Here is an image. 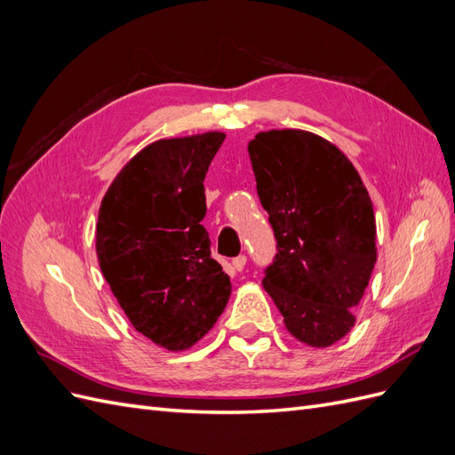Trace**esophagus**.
<instances>
[{
    "label": "esophagus",
    "mask_w": 455,
    "mask_h": 455,
    "mask_svg": "<svg viewBox=\"0 0 455 455\" xmlns=\"http://www.w3.org/2000/svg\"><path fill=\"white\" fill-rule=\"evenodd\" d=\"M231 264H233V267H235L237 271H243L244 266H246V256L241 254V256H237V258H233Z\"/></svg>",
    "instance_id": "obj_1"
}]
</instances>
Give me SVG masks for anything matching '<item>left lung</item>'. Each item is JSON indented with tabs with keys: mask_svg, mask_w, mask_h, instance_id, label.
I'll list each match as a JSON object with an SVG mask.
<instances>
[{
	"mask_svg": "<svg viewBox=\"0 0 455 455\" xmlns=\"http://www.w3.org/2000/svg\"><path fill=\"white\" fill-rule=\"evenodd\" d=\"M277 254L264 288L294 338L328 347L355 324L376 264L368 191L341 151L307 131L259 132L249 144Z\"/></svg>",
	"mask_w": 455,
	"mask_h": 455,
	"instance_id": "8db88e82",
	"label": "left lung"
}]
</instances>
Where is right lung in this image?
Instances as JSON below:
<instances>
[{
	"label": "right lung",
	"instance_id": "1",
	"mask_svg": "<svg viewBox=\"0 0 455 455\" xmlns=\"http://www.w3.org/2000/svg\"><path fill=\"white\" fill-rule=\"evenodd\" d=\"M226 134L157 140L108 188L96 224L104 279L140 334L169 351L199 341L231 283L211 256L204 176Z\"/></svg>",
	"mask_w": 455,
	"mask_h": 455
}]
</instances>
